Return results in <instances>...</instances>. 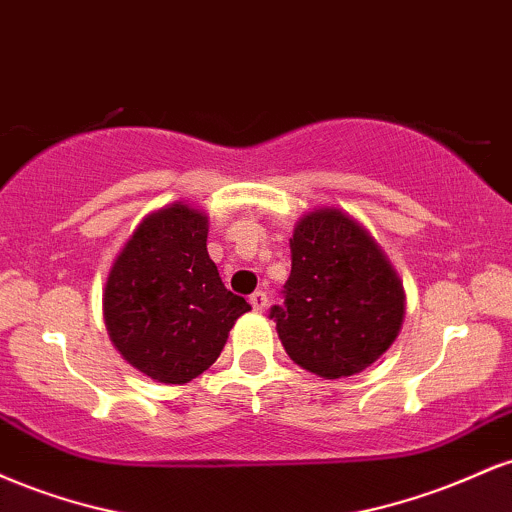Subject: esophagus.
<instances>
[{
  "mask_svg": "<svg viewBox=\"0 0 512 512\" xmlns=\"http://www.w3.org/2000/svg\"><path fill=\"white\" fill-rule=\"evenodd\" d=\"M250 305L257 310V313H264V310H267V305H269L267 293H264V291H255V293H252V296H250Z\"/></svg>",
  "mask_w": 512,
  "mask_h": 512,
  "instance_id": "34e87169",
  "label": "esophagus"
}]
</instances>
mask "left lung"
Segmentation results:
<instances>
[{
	"label": "left lung",
	"instance_id": "obj_1",
	"mask_svg": "<svg viewBox=\"0 0 512 512\" xmlns=\"http://www.w3.org/2000/svg\"><path fill=\"white\" fill-rule=\"evenodd\" d=\"M404 308L402 279L363 223L339 207L296 221L284 308H272L293 363L325 380L361 373L397 339Z\"/></svg>",
	"mask_w": 512,
	"mask_h": 512
}]
</instances>
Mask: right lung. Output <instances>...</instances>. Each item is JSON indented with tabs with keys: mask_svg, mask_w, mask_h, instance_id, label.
I'll return each instance as SVG.
<instances>
[{
	"mask_svg": "<svg viewBox=\"0 0 512 512\" xmlns=\"http://www.w3.org/2000/svg\"><path fill=\"white\" fill-rule=\"evenodd\" d=\"M207 236L209 216L178 199L144 216L108 272L103 317L110 342L156 383L185 385L202 375L250 310L223 286Z\"/></svg>",
	"mask_w": 512,
	"mask_h": 512,
	"instance_id": "1",
	"label": "right lung"
}]
</instances>
